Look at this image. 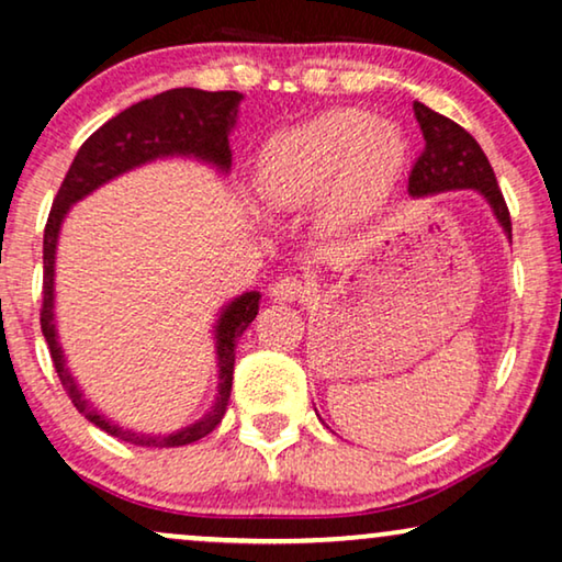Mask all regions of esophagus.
<instances>
[{"mask_svg":"<svg viewBox=\"0 0 562 562\" xmlns=\"http://www.w3.org/2000/svg\"><path fill=\"white\" fill-rule=\"evenodd\" d=\"M270 292L280 303H295V300H303L307 295V288L295 278H282L272 284Z\"/></svg>","mask_w":562,"mask_h":562,"instance_id":"obj_1","label":"esophagus"}]
</instances>
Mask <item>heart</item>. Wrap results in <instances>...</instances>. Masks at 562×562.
<instances>
[{
    "label": "heart",
    "mask_w": 562,
    "mask_h": 562,
    "mask_svg": "<svg viewBox=\"0 0 562 562\" xmlns=\"http://www.w3.org/2000/svg\"><path fill=\"white\" fill-rule=\"evenodd\" d=\"M407 162V142L363 109H328L267 139L257 191L278 211L323 203L330 224H353L379 209Z\"/></svg>",
    "instance_id": "b5f03b06"
}]
</instances>
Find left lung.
Returning a JSON list of instances; mask_svg holds the SVG:
<instances>
[{"label": "left lung", "mask_w": 562, "mask_h": 562, "mask_svg": "<svg viewBox=\"0 0 562 562\" xmlns=\"http://www.w3.org/2000/svg\"><path fill=\"white\" fill-rule=\"evenodd\" d=\"M413 109L423 130L425 149L409 172L407 193L413 199H428V195L448 191H476L494 211L507 239H512L509 209L479 142L463 126L432 112L420 101H415Z\"/></svg>", "instance_id": "1"}]
</instances>
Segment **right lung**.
<instances>
[{
	"instance_id": "1",
	"label": "right lung",
	"mask_w": 562,
	"mask_h": 562,
	"mask_svg": "<svg viewBox=\"0 0 562 562\" xmlns=\"http://www.w3.org/2000/svg\"><path fill=\"white\" fill-rule=\"evenodd\" d=\"M239 91H201V89H170L157 93L153 99L139 101L104 126H99L89 139L83 142L78 155L70 162L58 195H55L50 216H47L45 239H43V311L41 326L50 349V357L58 371L63 390L68 392L74 407L86 420L97 425L109 436L142 448H178L188 446L209 436L226 413L228 397H232L234 382V357L236 341H239L249 323L259 313V292H244L232 303L221 307L216 326H213V341H216V367H218V394L213 407L199 420L186 425L176 432H137L124 428L112 417H106L93 402L86 397L76 376L70 374L66 353L58 341V326H55V251H58L60 226L66 221L70 205L83 201L97 188L106 186L109 180L124 176L142 165L168 157H191L216 168L218 172L232 170V147L228 134L236 124V112L241 104Z\"/></svg>"
}]
</instances>
